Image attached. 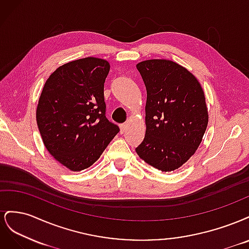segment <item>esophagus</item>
I'll list each match as a JSON object with an SVG mask.
<instances>
[{"mask_svg":"<svg viewBox=\"0 0 249 249\" xmlns=\"http://www.w3.org/2000/svg\"><path fill=\"white\" fill-rule=\"evenodd\" d=\"M126 129H127V124H123L122 125H120V131H122V133L125 132Z\"/></svg>","mask_w":249,"mask_h":249,"instance_id":"obj_1","label":"esophagus"}]
</instances>
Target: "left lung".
<instances>
[{
	"label": "left lung",
	"mask_w": 249,
	"mask_h": 249,
	"mask_svg": "<svg viewBox=\"0 0 249 249\" xmlns=\"http://www.w3.org/2000/svg\"><path fill=\"white\" fill-rule=\"evenodd\" d=\"M146 87L145 136L136 153L161 171H173L196 152L209 114L198 80L179 64L165 59L138 63Z\"/></svg>",
	"instance_id": "1"
}]
</instances>
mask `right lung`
Instances as JSON below:
<instances>
[{"label": "right lung", "instance_id": "1", "mask_svg": "<svg viewBox=\"0 0 249 249\" xmlns=\"http://www.w3.org/2000/svg\"><path fill=\"white\" fill-rule=\"evenodd\" d=\"M108 61L87 57L65 63L53 72L36 110L44 146L71 171L91 166L119 132L106 118L104 83Z\"/></svg>", "mask_w": 249, "mask_h": 249}]
</instances>
